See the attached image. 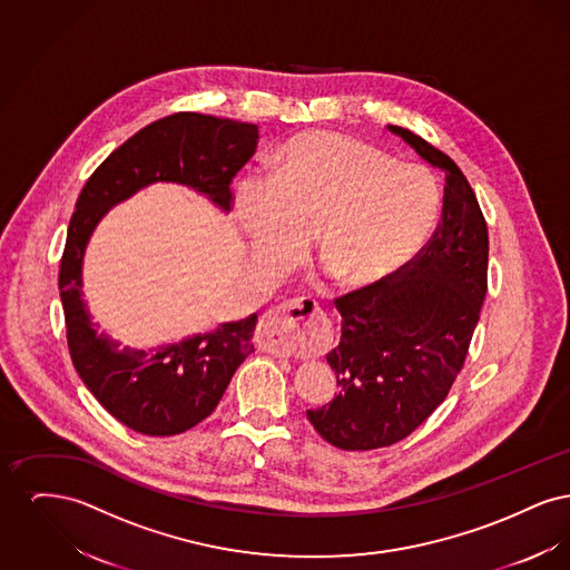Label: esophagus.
Segmentation results:
<instances>
[{
	"label": "esophagus",
	"instance_id": "34e87169",
	"mask_svg": "<svg viewBox=\"0 0 570 570\" xmlns=\"http://www.w3.org/2000/svg\"><path fill=\"white\" fill-rule=\"evenodd\" d=\"M307 312L316 314L318 307L312 301H288L279 307H273L261 323V344L273 354L291 356L297 348L298 340L307 333L309 321Z\"/></svg>",
	"mask_w": 570,
	"mask_h": 570
}]
</instances>
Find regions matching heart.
Here are the masks:
<instances>
[{"mask_svg": "<svg viewBox=\"0 0 570 570\" xmlns=\"http://www.w3.org/2000/svg\"><path fill=\"white\" fill-rule=\"evenodd\" d=\"M233 212L263 267H291L314 235L321 261L342 286L370 288L430 239L440 188L421 164L395 163L353 136L307 132L275 154L269 184H237Z\"/></svg>", "mask_w": 570, "mask_h": 570, "instance_id": "heart-1", "label": "heart"}]
</instances>
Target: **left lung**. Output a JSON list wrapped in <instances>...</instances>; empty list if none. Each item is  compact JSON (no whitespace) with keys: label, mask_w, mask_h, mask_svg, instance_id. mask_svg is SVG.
<instances>
[{"label":"left lung","mask_w":570,"mask_h":570,"mask_svg":"<svg viewBox=\"0 0 570 570\" xmlns=\"http://www.w3.org/2000/svg\"><path fill=\"white\" fill-rule=\"evenodd\" d=\"M389 132L444 173L442 217L393 282L335 298L342 337L326 361L340 391L307 419L344 451L391 446L444 402L488 293V224L460 166L410 130Z\"/></svg>","instance_id":"1"}]
</instances>
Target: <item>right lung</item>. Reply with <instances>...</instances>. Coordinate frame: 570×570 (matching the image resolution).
I'll return each mask as SVG.
<instances>
[{
	"label": "right lung",
	"mask_w": 570,
	"mask_h": 570,
	"mask_svg": "<svg viewBox=\"0 0 570 570\" xmlns=\"http://www.w3.org/2000/svg\"><path fill=\"white\" fill-rule=\"evenodd\" d=\"M256 145L254 124L175 112L117 147L87 179L77 200L59 267L70 356L94 397L138 434H181L207 419L254 351L258 316L151 348H121L109 333H98L82 298L85 249L115 205L151 184L186 186L224 214L230 212V181L254 156Z\"/></svg>",
	"instance_id": "add662e5"
}]
</instances>
